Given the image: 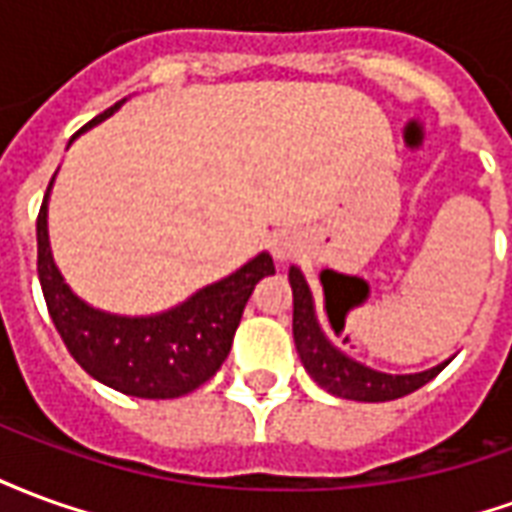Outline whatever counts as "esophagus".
I'll return each instance as SVG.
<instances>
[{
  "mask_svg": "<svg viewBox=\"0 0 512 512\" xmlns=\"http://www.w3.org/2000/svg\"><path fill=\"white\" fill-rule=\"evenodd\" d=\"M301 249H304L301 235H296V233H274L271 235V255L277 257L279 263L293 260V257L299 255Z\"/></svg>",
  "mask_w": 512,
  "mask_h": 512,
  "instance_id": "1",
  "label": "esophagus"
}]
</instances>
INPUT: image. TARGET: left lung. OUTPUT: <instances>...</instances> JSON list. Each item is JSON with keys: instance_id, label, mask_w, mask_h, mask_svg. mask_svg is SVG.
I'll return each mask as SVG.
<instances>
[{"instance_id": "1", "label": "left lung", "mask_w": 512, "mask_h": 512, "mask_svg": "<svg viewBox=\"0 0 512 512\" xmlns=\"http://www.w3.org/2000/svg\"><path fill=\"white\" fill-rule=\"evenodd\" d=\"M290 288H293V340L304 370L310 373L315 384L326 389L329 395L343 397V400H359V403H384V400H397V397L411 395L414 389L425 386L428 381L439 376L444 367L441 362L419 373H384L376 367H367L348 356L343 348L329 340L323 332L315 310V296H312L307 279L299 266H290L288 271Z\"/></svg>"}]
</instances>
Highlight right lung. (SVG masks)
<instances>
[{
  "label": "right lung",
  "mask_w": 512,
  "mask_h": 512,
  "mask_svg": "<svg viewBox=\"0 0 512 512\" xmlns=\"http://www.w3.org/2000/svg\"><path fill=\"white\" fill-rule=\"evenodd\" d=\"M123 104L126 98L90 120L76 136L101 126ZM54 178L38 213V277L51 321L73 359L95 381L112 386L123 395L145 400L189 395L216 376V370L230 354L233 334L252 290L260 279L274 274L271 255L257 252L233 274L194 290L189 299L169 310L150 315H117L98 310L73 293L51 255L49 197Z\"/></svg>",
  "instance_id": "obj_1"
}]
</instances>
